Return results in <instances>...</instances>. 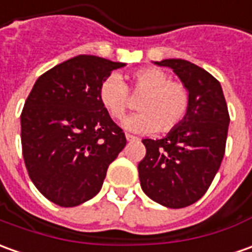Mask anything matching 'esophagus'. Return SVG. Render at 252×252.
Here are the masks:
<instances>
[{
	"label": "esophagus",
	"instance_id": "obj_1",
	"mask_svg": "<svg viewBox=\"0 0 252 252\" xmlns=\"http://www.w3.org/2000/svg\"><path fill=\"white\" fill-rule=\"evenodd\" d=\"M126 138L128 142H135V140H138L136 136H133V135H129V133H126Z\"/></svg>",
	"mask_w": 252,
	"mask_h": 252
}]
</instances>
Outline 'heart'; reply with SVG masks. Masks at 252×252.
<instances>
[{
    "label": "heart",
    "instance_id": "1",
    "mask_svg": "<svg viewBox=\"0 0 252 252\" xmlns=\"http://www.w3.org/2000/svg\"><path fill=\"white\" fill-rule=\"evenodd\" d=\"M128 90L133 96L142 95L136 103L139 113L123 123L133 132H169L186 119L190 109V92L182 81L169 80L161 68L146 67L129 76L128 88L117 74L99 84L97 99L112 119H123L128 110Z\"/></svg>",
    "mask_w": 252,
    "mask_h": 252
}]
</instances>
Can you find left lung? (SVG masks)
Masks as SVG:
<instances>
[{
    "mask_svg": "<svg viewBox=\"0 0 252 252\" xmlns=\"http://www.w3.org/2000/svg\"><path fill=\"white\" fill-rule=\"evenodd\" d=\"M174 70L190 92L186 119L162 139H143L138 164L142 190L158 204L184 208L203 197L226 148L229 112L220 81L184 59L156 62Z\"/></svg>",
    "mask_w": 252,
    "mask_h": 252,
    "instance_id": "left-lung-1",
    "label": "left lung"
}]
</instances>
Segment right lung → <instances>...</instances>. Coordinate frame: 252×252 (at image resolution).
Here are the masks:
<instances>
[{
	"instance_id": "add662e5",
	"label": "right lung",
	"mask_w": 252,
	"mask_h": 252,
	"mask_svg": "<svg viewBox=\"0 0 252 252\" xmlns=\"http://www.w3.org/2000/svg\"><path fill=\"white\" fill-rule=\"evenodd\" d=\"M126 63L80 55L38 77L20 114L22 152L42 196L76 207L102 189L126 135L97 99V88Z\"/></svg>"
}]
</instances>
